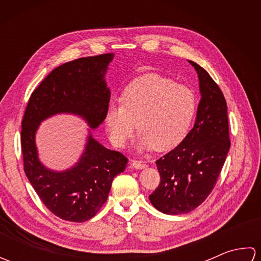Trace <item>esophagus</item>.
I'll use <instances>...</instances> for the list:
<instances>
[{"mask_svg": "<svg viewBox=\"0 0 261 261\" xmlns=\"http://www.w3.org/2000/svg\"><path fill=\"white\" fill-rule=\"evenodd\" d=\"M131 166L136 169H143L147 167V164L140 162V160H131Z\"/></svg>", "mask_w": 261, "mask_h": 261, "instance_id": "obj_1", "label": "esophagus"}]
</instances>
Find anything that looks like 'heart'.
I'll return each instance as SVG.
<instances>
[{
	"instance_id": "obj_1",
	"label": "heart",
	"mask_w": 261,
	"mask_h": 261,
	"mask_svg": "<svg viewBox=\"0 0 261 261\" xmlns=\"http://www.w3.org/2000/svg\"><path fill=\"white\" fill-rule=\"evenodd\" d=\"M192 88L159 75L138 79L125 88L123 104L111 102L105 114L110 140L123 147L139 127L140 151L173 148L187 135L196 111Z\"/></svg>"
}]
</instances>
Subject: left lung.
I'll return each mask as SVG.
<instances>
[{
  "mask_svg": "<svg viewBox=\"0 0 261 261\" xmlns=\"http://www.w3.org/2000/svg\"><path fill=\"white\" fill-rule=\"evenodd\" d=\"M188 62L198 75L201 93L195 123L178 146L156 162L160 182L149 195L154 207L170 215L191 212L206 199L230 149L223 93L206 70Z\"/></svg>",
  "mask_w": 261,
  "mask_h": 261,
  "instance_id": "obj_1",
  "label": "left lung"
}]
</instances>
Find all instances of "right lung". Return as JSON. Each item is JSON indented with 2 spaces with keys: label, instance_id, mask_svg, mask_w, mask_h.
Returning <instances> with one entry per match:
<instances>
[{
  "label": "right lung",
  "instance_id": "right-lung-1",
  "mask_svg": "<svg viewBox=\"0 0 261 261\" xmlns=\"http://www.w3.org/2000/svg\"><path fill=\"white\" fill-rule=\"evenodd\" d=\"M113 58L114 54L98 55L55 68L31 94L22 120L21 148L28 179L47 208L70 222H85L98 212L127 159L102 146L90 131L79 162L63 171L51 170L39 160L36 134L43 120L60 113L79 115L96 129L109 109L111 92L105 74Z\"/></svg>",
  "mask_w": 261,
  "mask_h": 261
}]
</instances>
